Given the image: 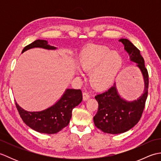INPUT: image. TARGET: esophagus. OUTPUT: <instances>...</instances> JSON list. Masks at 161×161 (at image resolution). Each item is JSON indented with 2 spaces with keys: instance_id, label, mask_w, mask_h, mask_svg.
<instances>
[{
  "instance_id": "obj_1",
  "label": "esophagus",
  "mask_w": 161,
  "mask_h": 161,
  "mask_svg": "<svg viewBox=\"0 0 161 161\" xmlns=\"http://www.w3.org/2000/svg\"><path fill=\"white\" fill-rule=\"evenodd\" d=\"M90 95L88 94V93H86V92H84L83 93V100H84V101H86V100H88V99L90 98Z\"/></svg>"
}]
</instances>
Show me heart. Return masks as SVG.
Instances as JSON below:
<instances>
[{
  "label": "heart",
  "mask_w": 161,
  "mask_h": 161,
  "mask_svg": "<svg viewBox=\"0 0 161 161\" xmlns=\"http://www.w3.org/2000/svg\"><path fill=\"white\" fill-rule=\"evenodd\" d=\"M124 60L119 53L109 47L89 44L81 51L79 56V65L81 70L90 73V81L95 88H104L110 86L119 72Z\"/></svg>",
  "instance_id": "b5f03b06"
}]
</instances>
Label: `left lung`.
I'll use <instances>...</instances> for the list:
<instances>
[{
  "instance_id": "obj_1",
  "label": "left lung",
  "mask_w": 161,
  "mask_h": 161,
  "mask_svg": "<svg viewBox=\"0 0 161 161\" xmlns=\"http://www.w3.org/2000/svg\"><path fill=\"white\" fill-rule=\"evenodd\" d=\"M119 42L125 46L130 60L137 64L136 67L141 70L145 81V91L137 100L129 102L118 94L115 83L108 90L95 97L98 102V110L93 117L94 124L103 132L111 134L126 132L137 124L141 119L148 95L149 75L140 50L128 39H121Z\"/></svg>"
}]
</instances>
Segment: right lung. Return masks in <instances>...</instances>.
I'll return each instance as SVG.
<instances>
[{
  "label": "right lung",
  "mask_w": 161,
  "mask_h": 161,
  "mask_svg": "<svg viewBox=\"0 0 161 161\" xmlns=\"http://www.w3.org/2000/svg\"><path fill=\"white\" fill-rule=\"evenodd\" d=\"M33 47L57 49V47L48 45L47 41L38 39L24 47L22 53ZM81 101L82 93L80 89L68 88L55 104L45 110L36 112L27 111L19 107L16 102L15 104L20 118L29 127L39 133L53 134L68 126L72 117V111Z\"/></svg>",
  "instance_id": "right-lung-1"
}]
</instances>
